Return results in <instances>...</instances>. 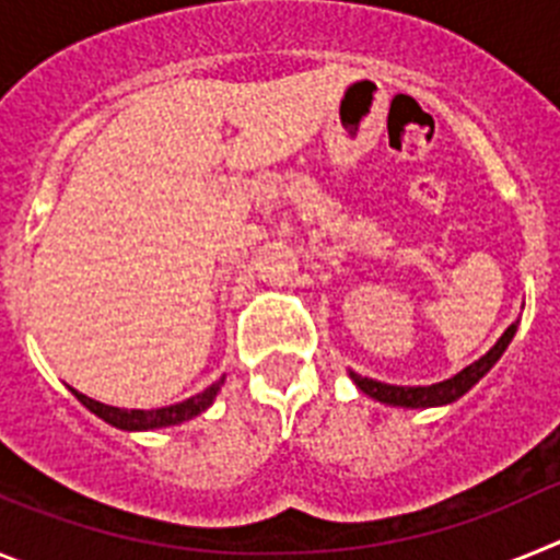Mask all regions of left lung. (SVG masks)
I'll list each match as a JSON object with an SVG mask.
<instances>
[{"label": "left lung", "instance_id": "1", "mask_svg": "<svg viewBox=\"0 0 560 560\" xmlns=\"http://www.w3.org/2000/svg\"><path fill=\"white\" fill-rule=\"evenodd\" d=\"M518 330V319L499 336V341L493 345L482 359H477L474 364H468L465 370H459L457 375L446 381H438V384H429V387H398V384H384V381L368 378V375H359L350 370V381L370 398L387 404V407H404V409H429V407H448L454 400L463 398L471 387H477L485 375L491 373V368L502 359V353L508 350V345L513 341Z\"/></svg>", "mask_w": 560, "mask_h": 560}]
</instances>
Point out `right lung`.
<instances>
[{"label": "right lung", "instance_id": "add662e5", "mask_svg": "<svg viewBox=\"0 0 560 560\" xmlns=\"http://www.w3.org/2000/svg\"><path fill=\"white\" fill-rule=\"evenodd\" d=\"M221 387H224V375H221L215 384H210L205 393L192 395V398L182 400V404H171V407H160V409H120V407L101 404V400L95 398H89V395L78 393V389H72V395L81 400L89 412H95L97 418L106 420L108 427L122 429V432H151V429L179 427V423H185V420H192L196 415L207 412V409L212 407L215 395L221 393Z\"/></svg>", "mask_w": 560, "mask_h": 560}]
</instances>
